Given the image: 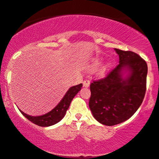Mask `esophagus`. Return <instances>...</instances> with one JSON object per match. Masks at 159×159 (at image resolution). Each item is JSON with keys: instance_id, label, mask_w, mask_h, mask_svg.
I'll list each match as a JSON object with an SVG mask.
<instances>
[{"instance_id": "esophagus-1", "label": "esophagus", "mask_w": 159, "mask_h": 159, "mask_svg": "<svg viewBox=\"0 0 159 159\" xmlns=\"http://www.w3.org/2000/svg\"><path fill=\"white\" fill-rule=\"evenodd\" d=\"M89 84H90L89 80H84L83 82V85L84 86H85V87H89Z\"/></svg>"}]
</instances>
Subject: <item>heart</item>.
I'll use <instances>...</instances> for the list:
<instances>
[{
  "mask_svg": "<svg viewBox=\"0 0 159 159\" xmlns=\"http://www.w3.org/2000/svg\"><path fill=\"white\" fill-rule=\"evenodd\" d=\"M100 63V60H96V61L94 62V66L99 65ZM110 67H111V66L109 65H106L103 68H102L101 71H100V74H101V75H104V74H106L108 70H109Z\"/></svg>",
  "mask_w": 159,
  "mask_h": 159,
  "instance_id": "b5f03b06",
  "label": "heart"
}]
</instances>
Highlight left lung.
Returning <instances> with one entry per match:
<instances>
[{
	"label": "left lung",
	"instance_id": "8db88e82",
	"mask_svg": "<svg viewBox=\"0 0 159 159\" xmlns=\"http://www.w3.org/2000/svg\"><path fill=\"white\" fill-rule=\"evenodd\" d=\"M119 64L106 77L90 84L89 106L101 124L115 125L129 119L141 106L146 92L148 65L137 53L114 48ZM123 70L129 76L122 77Z\"/></svg>",
	"mask_w": 159,
	"mask_h": 159
}]
</instances>
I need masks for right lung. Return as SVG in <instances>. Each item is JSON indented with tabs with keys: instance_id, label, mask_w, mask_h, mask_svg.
I'll use <instances>...</instances> for the list:
<instances>
[{
	"instance_id": "1",
	"label": "right lung",
	"mask_w": 159,
	"mask_h": 159,
	"mask_svg": "<svg viewBox=\"0 0 159 159\" xmlns=\"http://www.w3.org/2000/svg\"><path fill=\"white\" fill-rule=\"evenodd\" d=\"M81 87L82 84L70 87L65 95L64 96V98H62V100L60 101V103L52 111L44 114V115L33 116L25 114L21 110H20V111L28 120L37 125L41 126V127H48V126L53 125L59 122L65 116L72 100L81 90Z\"/></svg>"
}]
</instances>
